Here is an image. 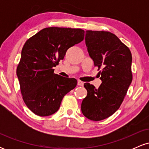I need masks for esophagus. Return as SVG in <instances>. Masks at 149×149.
<instances>
[{
	"label": "esophagus",
	"instance_id": "34e87169",
	"mask_svg": "<svg viewBox=\"0 0 149 149\" xmlns=\"http://www.w3.org/2000/svg\"><path fill=\"white\" fill-rule=\"evenodd\" d=\"M83 84H84V83H83V81H81V80H78V85H79V86H83Z\"/></svg>",
	"mask_w": 149,
	"mask_h": 149
}]
</instances>
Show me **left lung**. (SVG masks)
Listing matches in <instances>:
<instances>
[{
	"mask_svg": "<svg viewBox=\"0 0 149 149\" xmlns=\"http://www.w3.org/2000/svg\"><path fill=\"white\" fill-rule=\"evenodd\" d=\"M85 40L95 66L102 68V84L96 89L85 83L88 95L81 111L87 118L99 121L113 115L123 102L132 80V57L130 49L111 32L86 31Z\"/></svg>",
	"mask_w": 149,
	"mask_h": 149,
	"instance_id": "8db88e82",
	"label": "left lung"
}]
</instances>
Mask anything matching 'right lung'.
<instances>
[{
    "mask_svg": "<svg viewBox=\"0 0 149 149\" xmlns=\"http://www.w3.org/2000/svg\"><path fill=\"white\" fill-rule=\"evenodd\" d=\"M80 29L48 27L26 40L17 68L24 102L33 113L47 116L57 112L65 95L76 88L77 80L54 73L69 47L83 41Z\"/></svg>",
    "mask_w": 149,
    "mask_h": 149,
    "instance_id": "1",
    "label": "right lung"
}]
</instances>
